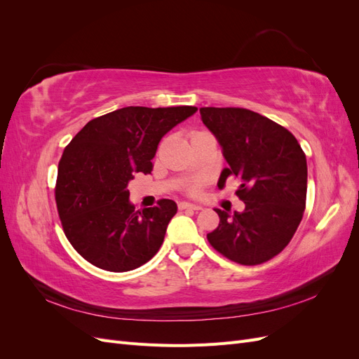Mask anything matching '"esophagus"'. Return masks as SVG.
Returning a JSON list of instances; mask_svg holds the SVG:
<instances>
[{
	"instance_id": "1",
	"label": "esophagus",
	"mask_w": 359,
	"mask_h": 359,
	"mask_svg": "<svg viewBox=\"0 0 359 359\" xmlns=\"http://www.w3.org/2000/svg\"><path fill=\"white\" fill-rule=\"evenodd\" d=\"M180 210H191V211H201L202 206L196 205V203H189V202H181L178 205Z\"/></svg>"
}]
</instances>
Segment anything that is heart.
<instances>
[{"label":"heart","mask_w":359,"mask_h":359,"mask_svg":"<svg viewBox=\"0 0 359 359\" xmlns=\"http://www.w3.org/2000/svg\"><path fill=\"white\" fill-rule=\"evenodd\" d=\"M199 189H201V182H194V184H191V186L189 187V191L194 194V193L199 191Z\"/></svg>","instance_id":"obj_1"}]
</instances>
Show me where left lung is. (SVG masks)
<instances>
[{
    "mask_svg": "<svg viewBox=\"0 0 359 359\" xmlns=\"http://www.w3.org/2000/svg\"><path fill=\"white\" fill-rule=\"evenodd\" d=\"M201 118L223 148L229 168L219 189L235 177V193L245 203L229 215L215 210L220 223L206 235L210 244L232 262L259 265L285 250L306 210L307 160L287 128L244 107H201Z\"/></svg>",
    "mask_w": 359,
    "mask_h": 359,
    "instance_id": "left-lung-1",
    "label": "left lung"
}]
</instances>
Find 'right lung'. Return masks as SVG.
<instances>
[{
    "label": "right lung",
    "instance_id": "add662e5",
    "mask_svg": "<svg viewBox=\"0 0 359 359\" xmlns=\"http://www.w3.org/2000/svg\"><path fill=\"white\" fill-rule=\"evenodd\" d=\"M198 111L194 106H128L94 118L64 148L55 202L62 231L85 260L112 273L147 264L165 240L177 203L160 199L135 210L127 189L151 173L160 139Z\"/></svg>",
    "mask_w": 359,
    "mask_h": 359
}]
</instances>
